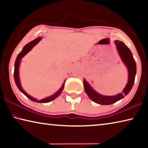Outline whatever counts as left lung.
Returning <instances> with one entry per match:
<instances>
[{"mask_svg":"<svg viewBox=\"0 0 148 148\" xmlns=\"http://www.w3.org/2000/svg\"><path fill=\"white\" fill-rule=\"evenodd\" d=\"M116 45L117 49L122 61L126 65L129 71V79L126 87H125L121 93H119L115 96H104L95 91L91 87L87 84L86 79H84V86L85 91L88 95V97L92 101L97 104L102 105H109L114 104L121 99L124 98L131 91L133 86L135 79V76L136 73V64L134 59L132 57L131 50L125 45L123 42L119 40H116Z\"/></svg>","mask_w":148,"mask_h":148,"instance_id":"obj_1","label":"left lung"}]
</instances>
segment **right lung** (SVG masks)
Here are the masks:
<instances>
[{
	"mask_svg": "<svg viewBox=\"0 0 148 148\" xmlns=\"http://www.w3.org/2000/svg\"><path fill=\"white\" fill-rule=\"evenodd\" d=\"M41 37H38V38L34 39V40H32V42H29V44H27L25 46L23 47V49H22V51L20 52V53L18 54V56H17L16 60V62H15V67H14V80H15V82H16V84L17 87H18V89L20 90V91L23 92V93L25 95V96L27 97V98H29L30 100H31V101H34V102H40V103H46V102H51V101H53L55 99H56L57 97L59 96V95L61 93V92L62 91V90L64 89V83L62 84V87H61V89H60L57 92H56L54 95H52V96L49 97H47V98L46 99H42V100H36V99H34L31 97L30 95H29L27 93V92L24 91V90L22 89V87L21 86V84H20V82H19V63H20V60L21 59V58L23 57H24L25 55L28 53V52L31 50L32 47H33L35 45H36L38 42L40 40H41Z\"/></svg>",
	"mask_w": 148,
	"mask_h": 148,
	"instance_id": "add662e5",
	"label": "right lung"
}]
</instances>
